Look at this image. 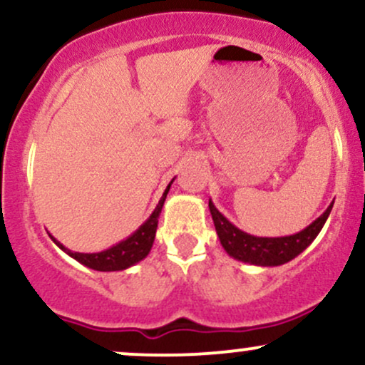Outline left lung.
I'll list each match as a JSON object with an SVG mask.
<instances>
[{
	"label": "left lung",
	"instance_id": "8db88e82",
	"mask_svg": "<svg viewBox=\"0 0 365 365\" xmlns=\"http://www.w3.org/2000/svg\"><path fill=\"white\" fill-rule=\"evenodd\" d=\"M333 204L334 200L317 220H314L302 232L284 237H255L242 232L232 221H228V217L217 211L211 199H209V211H211L212 221H215L221 245L230 257L247 264H254V266L273 267L290 262L292 259L302 254L312 244L314 238L319 235L322 226L328 220Z\"/></svg>",
	"mask_w": 365,
	"mask_h": 365
}]
</instances>
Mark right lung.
I'll return each mask as SVG.
<instances>
[{
  "label": "right lung",
  "instance_id": "1",
  "mask_svg": "<svg viewBox=\"0 0 365 365\" xmlns=\"http://www.w3.org/2000/svg\"><path fill=\"white\" fill-rule=\"evenodd\" d=\"M175 180V178H173ZM173 180L168 183V187L165 188L163 192L161 199H159L158 206L154 207V211L150 212V216L148 220L142 223L132 235H128L127 238L118 242V244L108 247L106 250H101V252H73V250L66 249L65 245L60 244V242L54 238L51 233V240L56 244L65 254H68L70 257H73L75 261L83 264V266L91 267L94 271H103V273H110V271H125L128 267L135 266L137 262H140L142 259H145L153 249L154 244V237H156V228H158V220L159 215H161L163 204H165L166 195H168L171 183Z\"/></svg>",
  "mask_w": 365,
  "mask_h": 365
}]
</instances>
